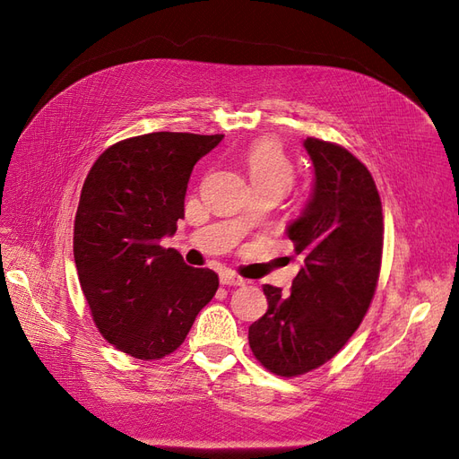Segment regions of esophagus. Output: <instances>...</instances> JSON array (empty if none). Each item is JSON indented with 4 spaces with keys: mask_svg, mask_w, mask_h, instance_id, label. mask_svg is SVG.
<instances>
[{
    "mask_svg": "<svg viewBox=\"0 0 459 459\" xmlns=\"http://www.w3.org/2000/svg\"><path fill=\"white\" fill-rule=\"evenodd\" d=\"M220 283H221V285H233V287H239V285H245L247 281L243 280V277H239L238 273H233V272H224V273H220Z\"/></svg>",
    "mask_w": 459,
    "mask_h": 459,
    "instance_id": "esophagus-1",
    "label": "esophagus"
}]
</instances>
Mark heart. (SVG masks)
Returning <instances> with one entry per match:
<instances>
[{"label": "heart", "mask_w": 459, "mask_h": 459, "mask_svg": "<svg viewBox=\"0 0 459 459\" xmlns=\"http://www.w3.org/2000/svg\"><path fill=\"white\" fill-rule=\"evenodd\" d=\"M243 159L253 187H270L283 195L295 182L293 164L273 142H255L245 151Z\"/></svg>", "instance_id": "obj_1"}]
</instances>
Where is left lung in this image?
I'll return each instance as SVG.
<instances>
[{
  "label": "left lung",
  "instance_id": "8db88e82",
  "mask_svg": "<svg viewBox=\"0 0 459 459\" xmlns=\"http://www.w3.org/2000/svg\"><path fill=\"white\" fill-rule=\"evenodd\" d=\"M314 164L312 195L287 226L302 266L283 295L264 285L268 310L248 327L258 362L281 377L335 356L362 324L377 287L383 208L366 166L337 143L304 140Z\"/></svg>",
  "mask_w": 459,
  "mask_h": 459
}]
</instances>
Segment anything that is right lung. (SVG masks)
<instances>
[{"instance_id":"1","label":"right lung","mask_w":459,"mask_h":459,"mask_svg":"<svg viewBox=\"0 0 459 459\" xmlns=\"http://www.w3.org/2000/svg\"><path fill=\"white\" fill-rule=\"evenodd\" d=\"M221 134L152 132L110 145L91 166L74 220L78 280L101 335L137 359L187 337L218 275L191 268L160 239L176 233L193 166Z\"/></svg>"}]
</instances>
